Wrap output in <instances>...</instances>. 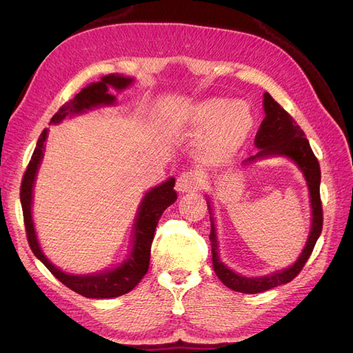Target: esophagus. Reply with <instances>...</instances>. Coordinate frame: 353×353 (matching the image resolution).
Returning a JSON list of instances; mask_svg holds the SVG:
<instances>
[{
  "mask_svg": "<svg viewBox=\"0 0 353 353\" xmlns=\"http://www.w3.org/2000/svg\"><path fill=\"white\" fill-rule=\"evenodd\" d=\"M203 185V178L194 170H185L176 179V191L179 193H190V191H197Z\"/></svg>",
  "mask_w": 353,
  "mask_h": 353,
  "instance_id": "34e87169",
  "label": "esophagus"
}]
</instances>
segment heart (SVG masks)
I'll return each mask as SVG.
<instances>
[{"mask_svg": "<svg viewBox=\"0 0 353 353\" xmlns=\"http://www.w3.org/2000/svg\"><path fill=\"white\" fill-rule=\"evenodd\" d=\"M194 126L208 128L201 148L209 159H228L244 144L253 126V114L248 103L209 99L196 104L190 113Z\"/></svg>", "mask_w": 353, "mask_h": 353, "instance_id": "heart-1", "label": "heart"}]
</instances>
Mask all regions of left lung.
<instances>
[{
	"instance_id": "8db88e82",
	"label": "left lung",
	"mask_w": 353,
	"mask_h": 353,
	"mask_svg": "<svg viewBox=\"0 0 353 353\" xmlns=\"http://www.w3.org/2000/svg\"><path fill=\"white\" fill-rule=\"evenodd\" d=\"M263 110L265 119L262 121L259 131L254 138V145L259 148V152L249 157L248 160H244V163L268 156H284L293 160L299 166V169L302 170L309 188L312 208V225L305 249L292 266L265 276H243L231 271L228 266L221 262L218 253L215 221L210 218L209 239L212 243L213 271L218 275V279L228 288H231V290L248 294L266 292L276 285L290 283L294 276H297V274L302 271L306 261L309 259V256H311L315 248V243L319 237V234L323 231V206L321 197H319L321 169H319L318 159L315 157L311 145H309L307 138L305 137V132L301 130V126L296 123L293 117L288 114L268 92L263 94ZM209 203L210 201L208 200V208L210 213Z\"/></svg>"
}]
</instances>
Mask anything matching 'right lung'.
Instances as JSON below:
<instances>
[{"mask_svg":"<svg viewBox=\"0 0 353 353\" xmlns=\"http://www.w3.org/2000/svg\"><path fill=\"white\" fill-rule=\"evenodd\" d=\"M132 82V78L122 77V74L113 73L108 74V77H103L100 82L88 85V87H85L79 94L74 95L72 100L63 104L59 112L51 117V123H59L65 119L66 116L78 114L85 110L99 108V105L114 104L116 97L109 94V87L122 91L130 87ZM46 140L47 130L42 131V134L38 138L34 154L30 157V162L22 179V187H20V201H22L23 209L26 237L32 252H34L37 258L47 266L48 271L54 275L60 283L69 287L70 290L82 294L83 297L110 299L131 292L132 288L143 280V276L148 271L152 243L157 222L160 216H162L165 209L169 208L176 200V191L174 190L175 178H169L163 184L152 188L143 197L135 221L134 245L131 253L128 254V259H125L119 266H116V268L100 274H66L56 268V266L46 258L44 253H42L34 228V221H32V193H34L35 176L41 165L42 154H44Z\"/></svg>","mask_w":353,"mask_h":353,"instance_id":"1","label":"right lung"}]
</instances>
